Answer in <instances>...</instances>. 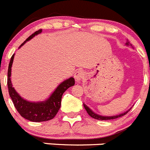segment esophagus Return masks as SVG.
I'll use <instances>...</instances> for the list:
<instances>
[{"label": "esophagus", "mask_w": 150, "mask_h": 150, "mask_svg": "<svg viewBox=\"0 0 150 150\" xmlns=\"http://www.w3.org/2000/svg\"><path fill=\"white\" fill-rule=\"evenodd\" d=\"M83 77H84V73L81 71H78L74 74V79L76 83L81 82V80L82 79Z\"/></svg>", "instance_id": "1"}]
</instances>
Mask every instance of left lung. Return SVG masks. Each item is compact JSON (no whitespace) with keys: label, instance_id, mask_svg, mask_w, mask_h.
I'll use <instances>...</instances> for the list:
<instances>
[{"label":"left lung","instance_id":"obj_1","mask_svg":"<svg viewBox=\"0 0 150 150\" xmlns=\"http://www.w3.org/2000/svg\"><path fill=\"white\" fill-rule=\"evenodd\" d=\"M126 45L132 46L131 44L129 43V41H127V42H126ZM83 105H84V109H85V110L87 111V114H88V115H90V117H92L93 118H94V119H96V120H109L117 119V118L124 116V115H126V114H127V112H128L131 109V108H130V109H129L128 110L126 111V112H123V113H122V114H120V115H113V116H102V115H98V114L95 113L93 110H91V109H90V108L87 106V105L84 104V103H83Z\"/></svg>","mask_w":150,"mask_h":150}]
</instances>
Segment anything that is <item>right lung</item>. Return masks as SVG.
<instances>
[{"label": "right lung", "mask_w": 150, "mask_h": 150, "mask_svg": "<svg viewBox=\"0 0 150 150\" xmlns=\"http://www.w3.org/2000/svg\"><path fill=\"white\" fill-rule=\"evenodd\" d=\"M41 32H42V30H38L36 32L30 35L19 48L24 45L27 41H30L35 35L41 33ZM14 57V54L11 57L9 65H8L7 84H8L9 96L17 112L23 117L31 122H44V121H48L53 119L60 109V105H61V98L64 92L70 87L74 85V79L73 77H70L60 83L56 87L54 91L50 95V97L45 100L39 102L29 101L21 97L12 86L11 75V66H12Z\"/></svg>", "instance_id": "1"}]
</instances>
